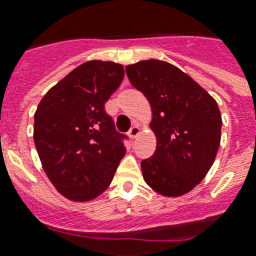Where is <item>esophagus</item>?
Returning a JSON list of instances; mask_svg holds the SVG:
<instances>
[{"label":"esophagus","instance_id":"esophagus-1","mask_svg":"<svg viewBox=\"0 0 256 256\" xmlns=\"http://www.w3.org/2000/svg\"><path fill=\"white\" fill-rule=\"evenodd\" d=\"M140 128L138 124H134V126H132V128H130V132H128V136H132V140L134 138H136V136H140Z\"/></svg>","mask_w":256,"mask_h":256}]
</instances>
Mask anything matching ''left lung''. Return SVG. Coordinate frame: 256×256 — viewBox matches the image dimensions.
Segmentation results:
<instances>
[{
  "label": "left lung",
  "instance_id": "left-lung-1",
  "mask_svg": "<svg viewBox=\"0 0 256 256\" xmlns=\"http://www.w3.org/2000/svg\"><path fill=\"white\" fill-rule=\"evenodd\" d=\"M132 85L152 110L156 148L140 162L144 179L164 196L192 190L214 164L220 144L218 104L182 70L158 60L126 66Z\"/></svg>",
  "mask_w": 256,
  "mask_h": 256
}]
</instances>
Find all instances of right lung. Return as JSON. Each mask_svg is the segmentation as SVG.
I'll return each instance as SVG.
<instances>
[{"mask_svg":"<svg viewBox=\"0 0 256 256\" xmlns=\"http://www.w3.org/2000/svg\"><path fill=\"white\" fill-rule=\"evenodd\" d=\"M124 66L88 61L46 92L34 114V144L48 178L70 200L86 202L112 183L128 136L104 110Z\"/></svg>","mask_w":256,"mask_h":256,"instance_id":"right-lung-1","label":"right lung"}]
</instances>
